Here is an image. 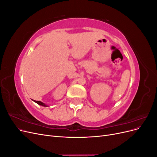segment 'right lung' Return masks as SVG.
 Instances as JSON below:
<instances>
[{"instance_id":"right-lung-1","label":"right lung","mask_w":157,"mask_h":157,"mask_svg":"<svg viewBox=\"0 0 157 157\" xmlns=\"http://www.w3.org/2000/svg\"><path fill=\"white\" fill-rule=\"evenodd\" d=\"M34 101H35V103H36L37 104H39V105H40L44 106V107H47V105H45V104H44V103H42V102H41V101H35V100H34Z\"/></svg>"}]
</instances>
